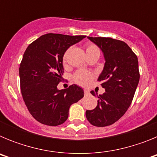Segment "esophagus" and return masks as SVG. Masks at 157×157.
<instances>
[{"mask_svg":"<svg viewBox=\"0 0 157 157\" xmlns=\"http://www.w3.org/2000/svg\"><path fill=\"white\" fill-rule=\"evenodd\" d=\"M84 93H85L86 95H88V94H90V91H89L88 90H84Z\"/></svg>","mask_w":157,"mask_h":157,"instance_id":"34e87169","label":"esophagus"}]
</instances>
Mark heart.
Wrapping results in <instances>:
<instances>
[{"mask_svg": "<svg viewBox=\"0 0 157 157\" xmlns=\"http://www.w3.org/2000/svg\"><path fill=\"white\" fill-rule=\"evenodd\" d=\"M86 51L87 56L94 55V54H98V55L100 56L99 48L97 45H94V44H88L86 45ZM65 59H66V54L63 57V61H65ZM93 77H94V75L90 72L86 71H78L76 72L75 74L74 80L78 84L83 86H88L91 82Z\"/></svg>", "mask_w": 157, "mask_h": 157, "instance_id": "b5f03b06", "label": "heart"}]
</instances>
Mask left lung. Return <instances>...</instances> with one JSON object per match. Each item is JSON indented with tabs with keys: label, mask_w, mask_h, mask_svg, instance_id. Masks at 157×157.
<instances>
[{
	"label": "left lung",
	"mask_w": 157,
	"mask_h": 157,
	"mask_svg": "<svg viewBox=\"0 0 157 157\" xmlns=\"http://www.w3.org/2000/svg\"><path fill=\"white\" fill-rule=\"evenodd\" d=\"M88 38L104 53L105 67L98 81L105 92L98 96V105L86 110V116L92 125L106 127L120 120L132 102L140 78L138 57L123 41L103 37ZM90 93L96 96L94 90Z\"/></svg>",
	"instance_id": "8db88e82"
}]
</instances>
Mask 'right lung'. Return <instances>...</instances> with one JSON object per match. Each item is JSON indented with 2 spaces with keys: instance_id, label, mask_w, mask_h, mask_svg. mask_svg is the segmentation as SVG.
Returning a JSON list of instances; mask_svg holds the SVG:
<instances>
[{
  "instance_id": "right-lung-1",
  "label": "right lung",
  "mask_w": 157,
  "mask_h": 157,
  "mask_svg": "<svg viewBox=\"0 0 157 157\" xmlns=\"http://www.w3.org/2000/svg\"><path fill=\"white\" fill-rule=\"evenodd\" d=\"M85 35L44 34L28 45L19 66L20 89L31 116L47 126H58L68 118L72 104L84 97L81 87L71 85L58 90L67 49Z\"/></svg>"
}]
</instances>
